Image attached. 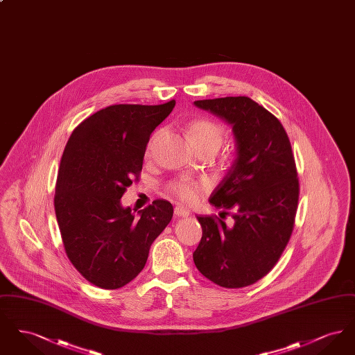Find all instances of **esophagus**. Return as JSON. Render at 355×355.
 Masks as SVG:
<instances>
[{
    "mask_svg": "<svg viewBox=\"0 0 355 355\" xmlns=\"http://www.w3.org/2000/svg\"><path fill=\"white\" fill-rule=\"evenodd\" d=\"M174 214L177 217H187L190 213H189V210H186L185 207H182V206H175L174 207Z\"/></svg>",
    "mask_w": 355,
    "mask_h": 355,
    "instance_id": "obj_1",
    "label": "esophagus"
}]
</instances>
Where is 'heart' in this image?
Here are the masks:
<instances>
[{
	"mask_svg": "<svg viewBox=\"0 0 355 355\" xmlns=\"http://www.w3.org/2000/svg\"><path fill=\"white\" fill-rule=\"evenodd\" d=\"M161 130L153 133L148 145L145 155L146 158H152L155 144L161 137ZM187 133L193 142V145L200 150H213L216 153L223 144L225 132L220 123L209 119H198L191 121L187 125ZM210 189V181L207 178H191V177H178L168 182L166 191L170 196L175 197L178 201L191 205L197 202L203 191Z\"/></svg>",
	"mask_w": 355,
	"mask_h": 355,
	"instance_id": "b5f03b06",
	"label": "heart"
}]
</instances>
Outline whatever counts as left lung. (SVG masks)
<instances>
[{"mask_svg": "<svg viewBox=\"0 0 355 355\" xmlns=\"http://www.w3.org/2000/svg\"><path fill=\"white\" fill-rule=\"evenodd\" d=\"M233 126L236 159L210 203L232 216L197 217L202 238L193 253L197 269L218 286L253 285L275 266L294 229L300 181L281 121L249 97L194 102Z\"/></svg>", "mask_w": 355, "mask_h": 355, "instance_id": "left-lung-1", "label": "left lung"}]
</instances>
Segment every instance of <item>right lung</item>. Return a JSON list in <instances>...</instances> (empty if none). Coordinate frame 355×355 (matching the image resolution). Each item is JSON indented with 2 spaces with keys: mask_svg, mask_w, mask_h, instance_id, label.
Wrapping results in <instances>:
<instances>
[{
  "mask_svg": "<svg viewBox=\"0 0 355 355\" xmlns=\"http://www.w3.org/2000/svg\"><path fill=\"white\" fill-rule=\"evenodd\" d=\"M174 105H112L84 119L69 138L54 210L69 261L94 286L114 290L133 281L171 220L173 206L165 200L137 217L121 206V197L139 181L150 135Z\"/></svg>",
  "mask_w": 355,
  "mask_h": 355,
  "instance_id": "1",
  "label": "right lung"
}]
</instances>
